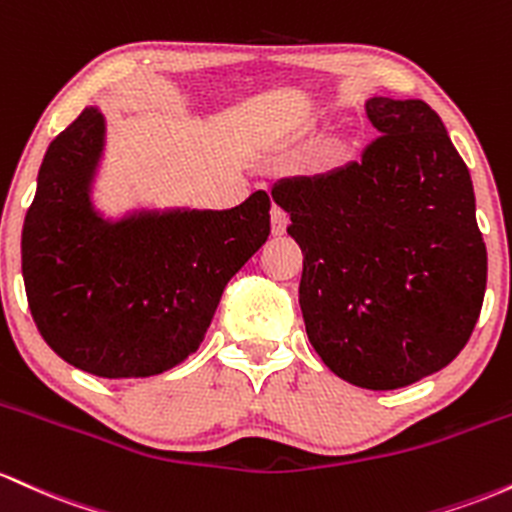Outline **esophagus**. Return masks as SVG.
<instances>
[{
	"label": "esophagus",
	"instance_id": "1",
	"mask_svg": "<svg viewBox=\"0 0 512 512\" xmlns=\"http://www.w3.org/2000/svg\"><path fill=\"white\" fill-rule=\"evenodd\" d=\"M287 222H290V220H287V212L280 210L278 205H275V208L271 210V227H273L275 237H280V234H285Z\"/></svg>",
	"mask_w": 512,
	"mask_h": 512
}]
</instances>
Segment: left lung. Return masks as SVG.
Here are the masks:
<instances>
[{
    "instance_id": "1",
    "label": "left lung",
    "mask_w": 512,
    "mask_h": 512,
    "mask_svg": "<svg viewBox=\"0 0 512 512\" xmlns=\"http://www.w3.org/2000/svg\"><path fill=\"white\" fill-rule=\"evenodd\" d=\"M380 132L360 162L271 188L304 263L309 343L333 375L387 392L467 346L486 292V244L467 164L421 99L372 96Z\"/></svg>"
}]
</instances>
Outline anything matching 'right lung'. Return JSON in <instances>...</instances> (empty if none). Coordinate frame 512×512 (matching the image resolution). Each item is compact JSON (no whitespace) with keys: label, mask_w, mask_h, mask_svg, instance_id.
Here are the masks:
<instances>
[{"label":"right lung","mask_w":512,"mask_h":512,"mask_svg":"<svg viewBox=\"0 0 512 512\" xmlns=\"http://www.w3.org/2000/svg\"><path fill=\"white\" fill-rule=\"evenodd\" d=\"M103 149L99 106L50 142L21 271L40 336L65 363L135 380L200 348L227 283L271 234V198L256 191L229 210L137 205L111 217L94 203Z\"/></svg>","instance_id":"1"}]
</instances>
